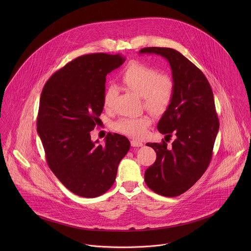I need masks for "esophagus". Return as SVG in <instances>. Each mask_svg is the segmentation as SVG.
Listing matches in <instances>:
<instances>
[{
	"mask_svg": "<svg viewBox=\"0 0 251 251\" xmlns=\"http://www.w3.org/2000/svg\"><path fill=\"white\" fill-rule=\"evenodd\" d=\"M131 146L132 147H142L143 143L140 141H136V140H132L131 141Z\"/></svg>",
	"mask_w": 251,
	"mask_h": 251,
	"instance_id": "1",
	"label": "esophagus"
}]
</instances>
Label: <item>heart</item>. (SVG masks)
<instances>
[{
	"label": "heart",
	"mask_w": 251,
	"mask_h": 251,
	"mask_svg": "<svg viewBox=\"0 0 251 251\" xmlns=\"http://www.w3.org/2000/svg\"><path fill=\"white\" fill-rule=\"evenodd\" d=\"M123 83L136 95L142 98L145 107L152 113L165 111L174 95V81L168 75H162L153 68L141 63H131L122 75ZM118 90L115 85H109L104 93V108L113 107ZM151 120L148 116L127 117L118 120L114 128L129 137L140 139L147 134Z\"/></svg>",
	"instance_id": "heart-1"
}]
</instances>
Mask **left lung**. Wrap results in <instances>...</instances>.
<instances>
[{
  "instance_id": "left-lung-1",
  "label": "left lung",
  "mask_w": 251,
  "mask_h": 251,
  "mask_svg": "<svg viewBox=\"0 0 251 251\" xmlns=\"http://www.w3.org/2000/svg\"><path fill=\"white\" fill-rule=\"evenodd\" d=\"M140 54H156L171 67L175 85L171 103L157 124L160 133L177 137L172 146L147 143L156 152L145 172L147 185L155 193L175 197L188 190L207 170L219 128L214 94L204 73L172 48L146 47Z\"/></svg>"
}]
</instances>
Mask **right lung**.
Returning <instances> with one entry per match:
<instances>
[{
  "label": "right lung",
  "mask_w": 251,
  "mask_h": 251,
  "mask_svg": "<svg viewBox=\"0 0 251 251\" xmlns=\"http://www.w3.org/2000/svg\"><path fill=\"white\" fill-rule=\"evenodd\" d=\"M125 61L120 54L78 57L55 72L41 92L36 126L48 166L78 196L105 193L130 148L118 133H108L103 144L91 140L104 106L106 75Z\"/></svg>",
  "instance_id": "obj_1"
}]
</instances>
